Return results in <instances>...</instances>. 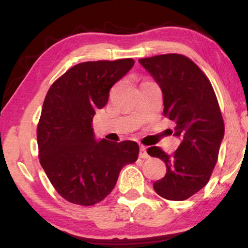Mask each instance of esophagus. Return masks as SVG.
Masks as SVG:
<instances>
[{
  "instance_id": "34e87169",
  "label": "esophagus",
  "mask_w": 248,
  "mask_h": 248,
  "mask_svg": "<svg viewBox=\"0 0 248 248\" xmlns=\"http://www.w3.org/2000/svg\"><path fill=\"white\" fill-rule=\"evenodd\" d=\"M140 157L141 158H149V155L147 153V148L144 146L140 147Z\"/></svg>"
}]
</instances>
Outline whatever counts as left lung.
<instances>
[{
  "label": "left lung",
  "instance_id": "obj_1",
  "mask_svg": "<svg viewBox=\"0 0 248 248\" xmlns=\"http://www.w3.org/2000/svg\"><path fill=\"white\" fill-rule=\"evenodd\" d=\"M139 62L160 85L164 116L176 122L175 135L182 140L171 155L148 148L167 167L154 190L169 201H184L206 186L217 163L225 130L217 96L203 71L186 56L167 53Z\"/></svg>",
  "mask_w": 248,
  "mask_h": 248
}]
</instances>
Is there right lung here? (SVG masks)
I'll return each mask as SVG.
<instances>
[{
  "label": "right lung",
  "instance_id": "1",
  "mask_svg": "<svg viewBox=\"0 0 248 248\" xmlns=\"http://www.w3.org/2000/svg\"><path fill=\"white\" fill-rule=\"evenodd\" d=\"M132 58L85 62L51 85L37 126L41 166L70 203L91 206L114 189L126 164L138 160L134 141H95L92 121L109 90L133 67Z\"/></svg>",
  "mask_w": 248,
  "mask_h": 248
}]
</instances>
